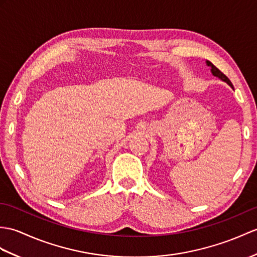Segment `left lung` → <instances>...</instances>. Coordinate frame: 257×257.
Instances as JSON below:
<instances>
[{
	"instance_id": "8db88e82",
	"label": "left lung",
	"mask_w": 257,
	"mask_h": 257,
	"mask_svg": "<svg viewBox=\"0 0 257 257\" xmlns=\"http://www.w3.org/2000/svg\"><path fill=\"white\" fill-rule=\"evenodd\" d=\"M206 64L208 65V67H210V71H211V73H212V75L213 76H216V77H218V79H220L221 81H223V82H225L226 84H229L232 88H233V85H232V83H231V81L228 79V77H226L221 71H220L219 69H217L216 67H214V65L210 62V61H206ZM234 89V88H233Z\"/></svg>"
}]
</instances>
